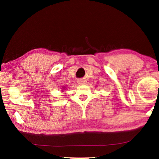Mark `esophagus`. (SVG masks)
<instances>
[{
    "instance_id": "1",
    "label": "esophagus",
    "mask_w": 159,
    "mask_h": 159,
    "mask_svg": "<svg viewBox=\"0 0 159 159\" xmlns=\"http://www.w3.org/2000/svg\"><path fill=\"white\" fill-rule=\"evenodd\" d=\"M79 84H80V85H83V84H85V81L84 80H79Z\"/></svg>"
}]
</instances>
